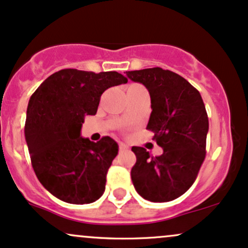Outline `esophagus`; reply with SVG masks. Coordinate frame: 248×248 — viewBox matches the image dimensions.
I'll return each instance as SVG.
<instances>
[{"mask_svg":"<svg viewBox=\"0 0 248 248\" xmlns=\"http://www.w3.org/2000/svg\"><path fill=\"white\" fill-rule=\"evenodd\" d=\"M119 150H121V151H127V150H129V146L124 143H119Z\"/></svg>","mask_w":248,"mask_h":248,"instance_id":"1","label":"esophagus"}]
</instances>
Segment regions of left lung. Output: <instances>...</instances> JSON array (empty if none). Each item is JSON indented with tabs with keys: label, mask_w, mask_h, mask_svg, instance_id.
<instances>
[{
	"label": "left lung",
	"mask_w": 248,
	"mask_h": 248,
	"mask_svg": "<svg viewBox=\"0 0 248 248\" xmlns=\"http://www.w3.org/2000/svg\"><path fill=\"white\" fill-rule=\"evenodd\" d=\"M126 76L149 90L152 112L146 129L164 151L152 157L144 147H132L133 186L150 202H171L191 187L206 155L205 104L199 91L173 71L157 66L126 71Z\"/></svg>",
	"instance_id": "8db88e82"
}]
</instances>
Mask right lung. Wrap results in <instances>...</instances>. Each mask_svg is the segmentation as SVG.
Instances as JSON below:
<instances>
[{
  "label": "right lung",
  "instance_id": "add662e5",
  "mask_svg": "<svg viewBox=\"0 0 248 248\" xmlns=\"http://www.w3.org/2000/svg\"><path fill=\"white\" fill-rule=\"evenodd\" d=\"M126 82L117 71L63 69L31 94L24 136L36 177L52 196L83 205L104 193L118 145L108 136L93 143L80 129L85 116L96 115L102 93Z\"/></svg>",
  "mask_w": 248,
  "mask_h": 248
}]
</instances>
